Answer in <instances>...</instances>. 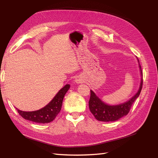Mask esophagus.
Returning a JSON list of instances; mask_svg holds the SVG:
<instances>
[{
	"label": "esophagus",
	"instance_id": "34e87169",
	"mask_svg": "<svg viewBox=\"0 0 158 158\" xmlns=\"http://www.w3.org/2000/svg\"><path fill=\"white\" fill-rule=\"evenodd\" d=\"M81 80L80 79H79V78H77V79H76V82L77 83H81Z\"/></svg>",
	"mask_w": 158,
	"mask_h": 158
}]
</instances>
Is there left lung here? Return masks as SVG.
<instances>
[{"label": "left lung", "instance_id": "left-lung-1", "mask_svg": "<svg viewBox=\"0 0 158 158\" xmlns=\"http://www.w3.org/2000/svg\"><path fill=\"white\" fill-rule=\"evenodd\" d=\"M142 79L138 92L128 101L119 105L110 106L104 103L96 96L92 90H90V98L89 100V108L95 118L101 122H113L128 114L132 104L138 98L143 87V72L140 66Z\"/></svg>", "mask_w": 158, "mask_h": 158}]
</instances>
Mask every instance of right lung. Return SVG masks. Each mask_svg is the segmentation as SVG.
I'll return each mask as SVG.
<instances>
[{"label":"right lung","mask_w":158,"mask_h":158,"mask_svg":"<svg viewBox=\"0 0 158 158\" xmlns=\"http://www.w3.org/2000/svg\"><path fill=\"white\" fill-rule=\"evenodd\" d=\"M69 88L70 85L66 84L60 90L48 105L38 110L26 112L18 109H16L19 115L25 119L40 123L51 122L60 112L64 97V95L69 90Z\"/></svg>","instance_id":"obj_1"}]
</instances>
